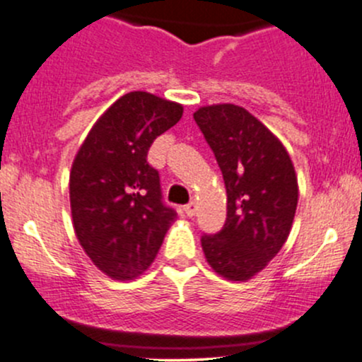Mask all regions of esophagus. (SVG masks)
I'll return each instance as SVG.
<instances>
[{
	"instance_id": "obj_1",
	"label": "esophagus",
	"mask_w": 362,
	"mask_h": 362,
	"mask_svg": "<svg viewBox=\"0 0 362 362\" xmlns=\"http://www.w3.org/2000/svg\"><path fill=\"white\" fill-rule=\"evenodd\" d=\"M184 211H185V215H187V217H194V214H196V203L191 202L189 204H185Z\"/></svg>"
}]
</instances>
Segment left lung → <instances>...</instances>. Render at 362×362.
Instances as JSON below:
<instances>
[{"mask_svg":"<svg viewBox=\"0 0 362 362\" xmlns=\"http://www.w3.org/2000/svg\"><path fill=\"white\" fill-rule=\"evenodd\" d=\"M194 120L228 192L224 228L202 238L204 257L222 279L247 282L289 238L299 196L294 164L282 141L243 107L208 105Z\"/></svg>","mask_w":362,"mask_h":362,"instance_id":"left-lung-1","label":"left lung"}]
</instances>
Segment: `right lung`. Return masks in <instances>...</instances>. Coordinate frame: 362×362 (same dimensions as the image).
<instances>
[{
    "instance_id": "1",
    "label": "right lung",
    "mask_w": 362,
    "mask_h": 362,
    "mask_svg": "<svg viewBox=\"0 0 362 362\" xmlns=\"http://www.w3.org/2000/svg\"><path fill=\"white\" fill-rule=\"evenodd\" d=\"M184 107L145 90L120 96L94 122L69 173L73 229L83 252L113 280H133L154 262L177 211L160 202L152 141Z\"/></svg>"
}]
</instances>
